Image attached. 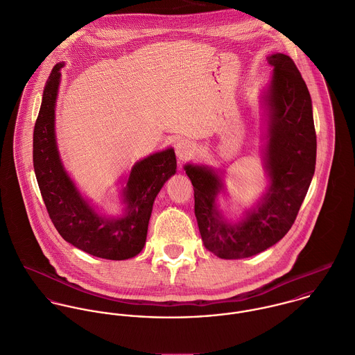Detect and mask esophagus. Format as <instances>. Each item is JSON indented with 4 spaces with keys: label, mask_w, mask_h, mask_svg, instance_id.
Returning a JSON list of instances; mask_svg holds the SVG:
<instances>
[{
    "label": "esophagus",
    "mask_w": 355,
    "mask_h": 355,
    "mask_svg": "<svg viewBox=\"0 0 355 355\" xmlns=\"http://www.w3.org/2000/svg\"><path fill=\"white\" fill-rule=\"evenodd\" d=\"M196 153V145L195 142L189 140H180L175 144V155L180 162H187L192 159Z\"/></svg>",
    "instance_id": "34e87169"
}]
</instances>
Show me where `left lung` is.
Masks as SVG:
<instances>
[{"mask_svg":"<svg viewBox=\"0 0 355 355\" xmlns=\"http://www.w3.org/2000/svg\"><path fill=\"white\" fill-rule=\"evenodd\" d=\"M273 75L265 103L269 108L265 167L270 185L258 206L237 220L216 207L223 182L207 166L184 168L195 191V215L205 247L222 259H241L275 245L293 225L315 170L317 137L309 89L293 60L268 58Z\"/></svg>","mask_w":355,"mask_h":355,"instance_id":"left-lung-1","label":"left lung"}]
</instances>
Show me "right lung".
Masks as SVG:
<instances>
[{
  "instance_id": "obj_1",
  "label": "right lung",
  "mask_w": 355,
  "mask_h": 355,
  "mask_svg": "<svg viewBox=\"0 0 355 355\" xmlns=\"http://www.w3.org/2000/svg\"><path fill=\"white\" fill-rule=\"evenodd\" d=\"M63 67V63L56 64L46 80L34 126L33 162L44 203L60 236L73 247L103 259L133 258L145 245L155 198L164 182L175 174L174 149L167 148L149 155L133 166L123 189V216L98 215L80 196L66 173L56 145L55 105Z\"/></svg>"
}]
</instances>
